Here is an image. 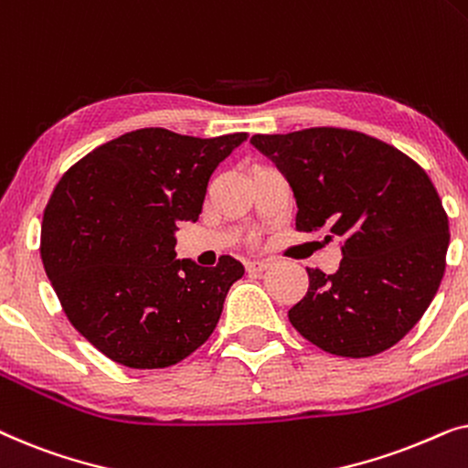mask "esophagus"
Segmentation results:
<instances>
[{"label": "esophagus", "instance_id": "34e87169", "mask_svg": "<svg viewBox=\"0 0 468 468\" xmlns=\"http://www.w3.org/2000/svg\"><path fill=\"white\" fill-rule=\"evenodd\" d=\"M245 268H247V272H264L266 268H268V261L253 260V261H247Z\"/></svg>", "mask_w": 468, "mask_h": 468}]
</instances>
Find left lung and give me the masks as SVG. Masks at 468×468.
<instances>
[{
	"label": "left lung",
	"instance_id": "obj_1",
	"mask_svg": "<svg viewBox=\"0 0 468 468\" xmlns=\"http://www.w3.org/2000/svg\"><path fill=\"white\" fill-rule=\"evenodd\" d=\"M296 197L300 232L341 239L335 274L306 268L309 292L290 322L328 354L368 357L420 322L445 272L450 223L421 165L362 132L311 127L255 133Z\"/></svg>",
	"mask_w": 468,
	"mask_h": 468
}]
</instances>
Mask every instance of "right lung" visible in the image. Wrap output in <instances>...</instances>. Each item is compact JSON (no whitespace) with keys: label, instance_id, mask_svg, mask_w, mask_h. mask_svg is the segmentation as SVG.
I'll return each mask as SVG.
<instances>
[{"label":"right lung","instance_id":"1","mask_svg":"<svg viewBox=\"0 0 468 468\" xmlns=\"http://www.w3.org/2000/svg\"><path fill=\"white\" fill-rule=\"evenodd\" d=\"M245 140L144 127L57 183L42 219L44 271L74 328L111 360L165 368L213 335L245 268L229 255L215 268L176 260L175 234L197 221L210 175Z\"/></svg>","mask_w":468,"mask_h":468}]
</instances>
